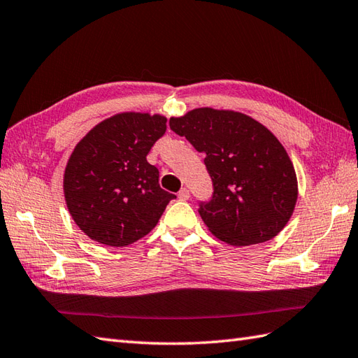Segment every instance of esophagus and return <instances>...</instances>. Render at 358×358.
Masks as SVG:
<instances>
[{"mask_svg": "<svg viewBox=\"0 0 358 358\" xmlns=\"http://www.w3.org/2000/svg\"><path fill=\"white\" fill-rule=\"evenodd\" d=\"M178 198L181 199V201H186V199H189V189L182 187L178 192Z\"/></svg>", "mask_w": 358, "mask_h": 358, "instance_id": "34e87169", "label": "esophagus"}]
</instances>
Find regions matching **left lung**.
<instances>
[{"label":"left lung","instance_id":"8db88e82","mask_svg":"<svg viewBox=\"0 0 358 358\" xmlns=\"http://www.w3.org/2000/svg\"><path fill=\"white\" fill-rule=\"evenodd\" d=\"M169 127L206 154L213 196L198 212L213 236L230 245H253L287 226L299 195L297 177L270 129L247 114L209 106L171 117Z\"/></svg>","mask_w":358,"mask_h":358}]
</instances>
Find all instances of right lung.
Returning a JSON list of instances; mask_svg holds the SVG:
<instances>
[{
    "mask_svg": "<svg viewBox=\"0 0 358 358\" xmlns=\"http://www.w3.org/2000/svg\"><path fill=\"white\" fill-rule=\"evenodd\" d=\"M162 114L127 111L97 123L74 146L64 171L73 221L99 244L127 247L151 231L173 194L146 160L166 131Z\"/></svg>",
    "mask_w": 358,
    "mask_h": 358,
    "instance_id": "right-lung-1",
    "label": "right lung"
}]
</instances>
